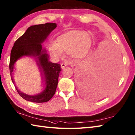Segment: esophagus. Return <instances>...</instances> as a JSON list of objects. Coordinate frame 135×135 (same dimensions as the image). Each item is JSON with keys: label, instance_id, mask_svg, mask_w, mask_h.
Returning a JSON list of instances; mask_svg holds the SVG:
<instances>
[{"label": "esophagus", "instance_id": "esophagus-1", "mask_svg": "<svg viewBox=\"0 0 135 135\" xmlns=\"http://www.w3.org/2000/svg\"><path fill=\"white\" fill-rule=\"evenodd\" d=\"M66 66H67V64H64V63H61V67L62 69H64V68L66 67Z\"/></svg>", "mask_w": 135, "mask_h": 135}]
</instances>
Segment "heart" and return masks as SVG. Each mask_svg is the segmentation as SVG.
<instances>
[{
    "instance_id": "obj_1",
    "label": "heart",
    "mask_w": 135,
    "mask_h": 135,
    "mask_svg": "<svg viewBox=\"0 0 135 135\" xmlns=\"http://www.w3.org/2000/svg\"><path fill=\"white\" fill-rule=\"evenodd\" d=\"M92 38L89 33L82 31H72L59 36L56 43L50 46L49 50L56 57L67 51L68 55L74 60L84 59L90 52L92 46Z\"/></svg>"
}]
</instances>
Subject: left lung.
Returning <instances> with one entry per match:
<instances>
[{"mask_svg": "<svg viewBox=\"0 0 135 135\" xmlns=\"http://www.w3.org/2000/svg\"><path fill=\"white\" fill-rule=\"evenodd\" d=\"M107 51L94 53L77 71V82L84 96L91 99L104 96L118 82L120 65L118 51L114 46Z\"/></svg>", "mask_w": 135, "mask_h": 135, "instance_id": "8db88e82", "label": "left lung"}]
</instances>
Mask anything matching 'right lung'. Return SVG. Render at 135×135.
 <instances>
[{"label": "right lung", "instance_id": "1", "mask_svg": "<svg viewBox=\"0 0 135 135\" xmlns=\"http://www.w3.org/2000/svg\"><path fill=\"white\" fill-rule=\"evenodd\" d=\"M57 27L56 23L47 22L45 24L32 25L25 31L14 44L10 54V73L11 81L15 85L13 73L16 62L22 57H31L35 59L41 73L44 90L35 95H28L20 91L16 85L17 92L22 98L33 103H45L54 96L58 84V79L61 68L57 63L49 61V56L42 44L51 31Z\"/></svg>", "mask_w": 135, "mask_h": 135}]
</instances>
